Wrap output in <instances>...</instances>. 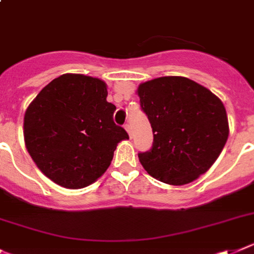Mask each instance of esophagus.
<instances>
[{"instance_id":"34e87169","label":"esophagus","mask_w":254,"mask_h":254,"mask_svg":"<svg viewBox=\"0 0 254 254\" xmlns=\"http://www.w3.org/2000/svg\"><path fill=\"white\" fill-rule=\"evenodd\" d=\"M125 128H126V131L128 132L129 137H132V135H133V131H132V127H131V125H128V123H127V125L125 126Z\"/></svg>"}]
</instances>
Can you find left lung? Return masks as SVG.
Wrapping results in <instances>:
<instances>
[{
	"label": "left lung",
	"mask_w": 254,
	"mask_h": 254,
	"mask_svg": "<svg viewBox=\"0 0 254 254\" xmlns=\"http://www.w3.org/2000/svg\"><path fill=\"white\" fill-rule=\"evenodd\" d=\"M153 129V146L139 161L154 179L183 186L206 173L228 137L225 105L184 76H162L136 91Z\"/></svg>",
	"instance_id": "left-lung-1"
}]
</instances>
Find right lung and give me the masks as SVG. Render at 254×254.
Returning a JSON list of instances; mask_svg holds the SVG:
<instances>
[{
  "label": "right lung",
  "mask_w": 254,
  "mask_h": 254,
  "mask_svg": "<svg viewBox=\"0 0 254 254\" xmlns=\"http://www.w3.org/2000/svg\"><path fill=\"white\" fill-rule=\"evenodd\" d=\"M97 77L64 74L40 91L27 108L24 142L40 171L61 187L94 183L112 163L118 142L128 139L113 121L115 105Z\"/></svg>",
  "instance_id": "1"
}]
</instances>
